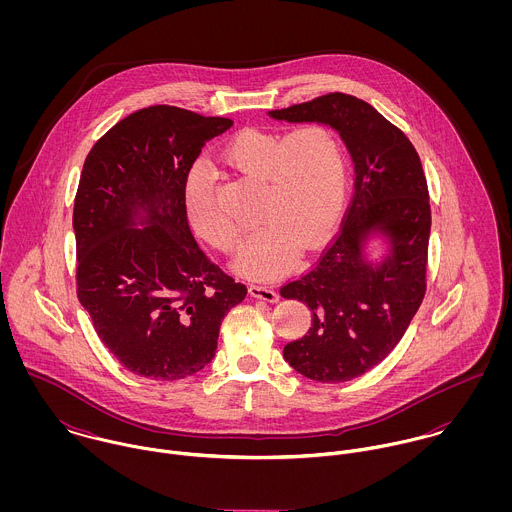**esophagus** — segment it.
<instances>
[{
  "mask_svg": "<svg viewBox=\"0 0 512 512\" xmlns=\"http://www.w3.org/2000/svg\"><path fill=\"white\" fill-rule=\"evenodd\" d=\"M248 292H250L252 297H258V299H264V301H270V303H274V301L280 299L278 292H274V290L268 288V286H260V284H250V286H248Z\"/></svg>",
  "mask_w": 512,
  "mask_h": 512,
  "instance_id": "34e87169",
  "label": "esophagus"
}]
</instances>
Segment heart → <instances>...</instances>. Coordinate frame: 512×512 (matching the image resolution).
I'll return each instance as SVG.
<instances>
[{
    "mask_svg": "<svg viewBox=\"0 0 512 512\" xmlns=\"http://www.w3.org/2000/svg\"><path fill=\"white\" fill-rule=\"evenodd\" d=\"M220 159L226 167L262 181L258 217L240 268L272 278L292 266L297 246L313 248L335 228L349 189V159L339 134L323 124L292 132L250 128L232 136ZM185 213L195 232L224 254H234L242 226L220 207L213 179L193 169L185 179Z\"/></svg>",
    "mask_w": 512,
    "mask_h": 512,
    "instance_id": "heart-1",
    "label": "heart"
}]
</instances>
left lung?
Masks as SVG:
<instances>
[{"mask_svg":"<svg viewBox=\"0 0 512 512\" xmlns=\"http://www.w3.org/2000/svg\"><path fill=\"white\" fill-rule=\"evenodd\" d=\"M270 116L333 126L355 161V195L339 232L315 266L280 290L311 309L307 335L284 347L286 361L315 382H347L390 355L424 301L432 228L424 167L408 136L351 94L329 92ZM374 225L395 242L378 269L360 256V238Z\"/></svg>","mask_w":512,"mask_h":512,"instance_id":"8db88e82","label":"left lung"}]
</instances>
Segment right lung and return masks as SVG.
Wrapping results in <instances>:
<instances>
[{
	"label": "right lung",
	"mask_w": 512,
	"mask_h": 512,
	"mask_svg": "<svg viewBox=\"0 0 512 512\" xmlns=\"http://www.w3.org/2000/svg\"><path fill=\"white\" fill-rule=\"evenodd\" d=\"M232 126L177 106L142 108L84 159L76 197V295L116 361L151 380L209 365L220 321L246 297L195 242L185 179L201 149ZM136 206L152 226L128 231Z\"/></svg>",
	"instance_id": "1"
}]
</instances>
